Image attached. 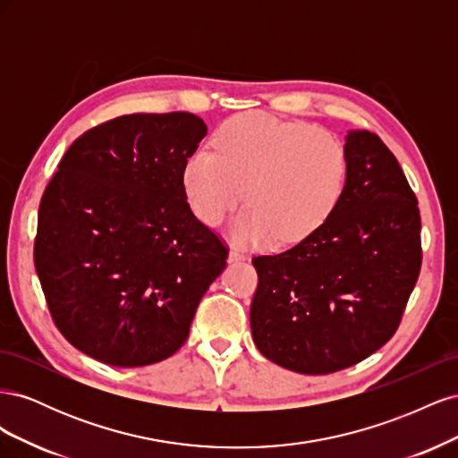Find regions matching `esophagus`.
Listing matches in <instances>:
<instances>
[{"mask_svg": "<svg viewBox=\"0 0 458 458\" xmlns=\"http://www.w3.org/2000/svg\"><path fill=\"white\" fill-rule=\"evenodd\" d=\"M248 258L242 254V252H239L237 248H231L229 250V254H227V261L229 263H241V261H246Z\"/></svg>", "mask_w": 458, "mask_h": 458, "instance_id": "esophagus-1", "label": "esophagus"}]
</instances>
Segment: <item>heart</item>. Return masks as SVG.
I'll return each mask as SVG.
<instances>
[{"label": "heart", "mask_w": 458, "mask_h": 458, "mask_svg": "<svg viewBox=\"0 0 458 458\" xmlns=\"http://www.w3.org/2000/svg\"><path fill=\"white\" fill-rule=\"evenodd\" d=\"M348 179V155L336 135L269 114H237L221 123L214 150L185 158L182 187L191 212L219 225L242 200L229 227L242 246L306 241L336 210Z\"/></svg>", "instance_id": "obj_1"}]
</instances>
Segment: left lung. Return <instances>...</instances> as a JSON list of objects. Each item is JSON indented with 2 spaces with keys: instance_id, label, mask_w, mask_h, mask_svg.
Returning <instances> with one entry per match:
<instances>
[{
  "instance_id": "left-lung-1",
  "label": "left lung",
  "mask_w": 458,
  "mask_h": 458,
  "mask_svg": "<svg viewBox=\"0 0 458 458\" xmlns=\"http://www.w3.org/2000/svg\"><path fill=\"white\" fill-rule=\"evenodd\" d=\"M348 179L336 210L290 250L252 259L256 348L300 374L348 369L394 336L417 284L420 214L378 135H345Z\"/></svg>"
}]
</instances>
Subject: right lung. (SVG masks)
I'll return each instance as SVG.
<instances>
[{
	"label": "right lung",
	"instance_id": "right-lung-1",
	"mask_svg": "<svg viewBox=\"0 0 458 458\" xmlns=\"http://www.w3.org/2000/svg\"><path fill=\"white\" fill-rule=\"evenodd\" d=\"M204 135L189 113L120 116L80 135L46 187L36 273L61 335L97 361L145 367L174 355L227 266L182 187Z\"/></svg>",
	"mask_w": 458,
	"mask_h": 458
}]
</instances>
